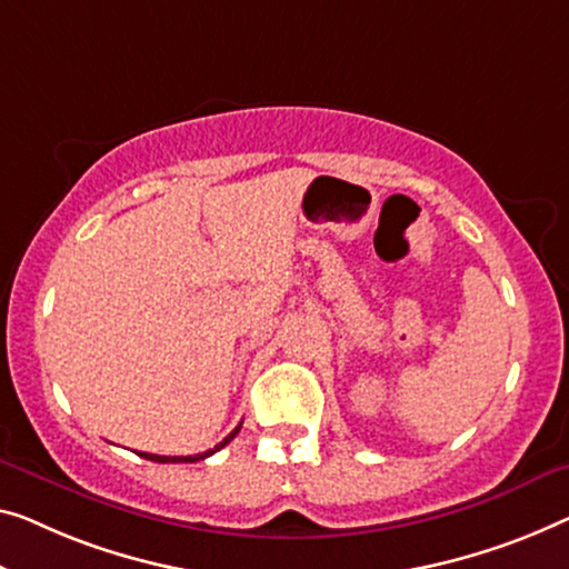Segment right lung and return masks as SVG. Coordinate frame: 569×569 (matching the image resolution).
<instances>
[{"instance_id":"1","label":"right lung","mask_w":569,"mask_h":569,"mask_svg":"<svg viewBox=\"0 0 569 569\" xmlns=\"http://www.w3.org/2000/svg\"><path fill=\"white\" fill-rule=\"evenodd\" d=\"M240 427H242V423H240ZM240 427H234V431H230V435H227L214 449H207V452H201V455H189V457H160V455H148V452H138V455L146 457V460H150V462H199V460H203V457L219 452V449H222L224 445H230L232 439L237 437V431H240Z\"/></svg>"}]
</instances>
